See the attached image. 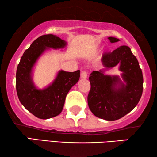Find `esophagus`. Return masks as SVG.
<instances>
[{"instance_id": "34e87169", "label": "esophagus", "mask_w": 157, "mask_h": 157, "mask_svg": "<svg viewBox=\"0 0 157 157\" xmlns=\"http://www.w3.org/2000/svg\"><path fill=\"white\" fill-rule=\"evenodd\" d=\"M81 78H83V79L86 78H87V72L86 71H83L81 73Z\"/></svg>"}]
</instances>
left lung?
<instances>
[{"mask_svg":"<svg viewBox=\"0 0 157 157\" xmlns=\"http://www.w3.org/2000/svg\"><path fill=\"white\" fill-rule=\"evenodd\" d=\"M111 43L118 38H108ZM104 68L94 71L90 74L91 89L88 95L90 110L96 117L107 121H115L129 113L135 108L143 92V75L136 58L129 47L122 46L112 52L102 56ZM120 64V70L125 84L117 76L104 74L105 70Z\"/></svg>","mask_w":157,"mask_h":157,"instance_id":"8db88e82","label":"left lung"}]
</instances>
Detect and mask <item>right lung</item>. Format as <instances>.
<instances>
[{"label": "right lung", "mask_w": 157, "mask_h": 157, "mask_svg": "<svg viewBox=\"0 0 157 157\" xmlns=\"http://www.w3.org/2000/svg\"><path fill=\"white\" fill-rule=\"evenodd\" d=\"M65 40L53 34L38 37L25 51L16 71V87L21 104L29 112L41 119L56 117L63 110L66 96L79 80L80 71H60L54 81L44 89H37L32 81V68L47 48H62Z\"/></svg>", "instance_id": "right-lung-1"}]
</instances>
